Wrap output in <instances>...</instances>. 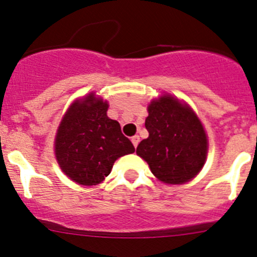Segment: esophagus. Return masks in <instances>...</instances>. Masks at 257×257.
Here are the masks:
<instances>
[{"instance_id":"1","label":"esophagus","mask_w":257,"mask_h":257,"mask_svg":"<svg viewBox=\"0 0 257 257\" xmlns=\"http://www.w3.org/2000/svg\"><path fill=\"white\" fill-rule=\"evenodd\" d=\"M139 141H140V138H139V135H134V137L132 138V143L134 147H137L139 145Z\"/></svg>"}]
</instances>
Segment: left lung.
<instances>
[{
    "label": "left lung",
    "instance_id": "left-lung-1",
    "mask_svg": "<svg viewBox=\"0 0 257 257\" xmlns=\"http://www.w3.org/2000/svg\"><path fill=\"white\" fill-rule=\"evenodd\" d=\"M149 138L137 147L156 178L167 184H184L200 172L208 141L198 117L170 95L153 100L145 120Z\"/></svg>",
    "mask_w": 257,
    "mask_h": 257
}]
</instances>
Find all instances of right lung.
Segmentation results:
<instances>
[{"label": "right lung", "mask_w": 257, "mask_h": 257, "mask_svg": "<svg viewBox=\"0 0 257 257\" xmlns=\"http://www.w3.org/2000/svg\"><path fill=\"white\" fill-rule=\"evenodd\" d=\"M107 102L91 93L73 102L55 138V156L61 170L83 186L100 184L111 173L114 161L135 151L117 120L106 114Z\"/></svg>", "instance_id": "add662e5"}]
</instances>
